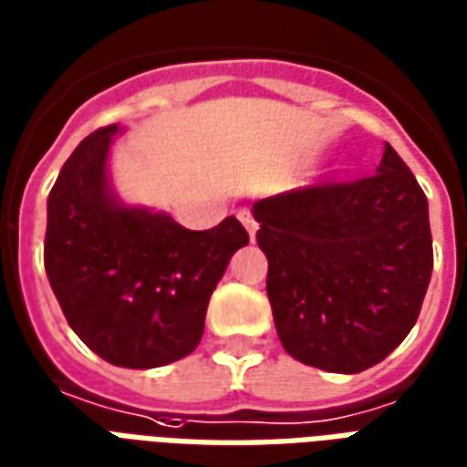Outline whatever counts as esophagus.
Segmentation results:
<instances>
[{"mask_svg": "<svg viewBox=\"0 0 467 467\" xmlns=\"http://www.w3.org/2000/svg\"><path fill=\"white\" fill-rule=\"evenodd\" d=\"M238 221H241V223H244V226H246L248 236H251V238L256 236V231H258V221L254 219V213H251V211H248V209H241V211H238Z\"/></svg>", "mask_w": 467, "mask_h": 467, "instance_id": "obj_1", "label": "esophagus"}]
</instances>
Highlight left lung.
I'll return each mask as SVG.
<instances>
[{"instance_id":"obj_1","label":"left lung","mask_w":467,"mask_h":467,"mask_svg":"<svg viewBox=\"0 0 467 467\" xmlns=\"http://www.w3.org/2000/svg\"><path fill=\"white\" fill-rule=\"evenodd\" d=\"M266 294L288 356L360 373L398 348L433 274L428 199L386 144L380 166L254 203Z\"/></svg>"}]
</instances>
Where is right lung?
<instances>
[{
    "mask_svg": "<svg viewBox=\"0 0 467 467\" xmlns=\"http://www.w3.org/2000/svg\"><path fill=\"white\" fill-rule=\"evenodd\" d=\"M117 126L97 129L61 166L47 201L44 268L71 331L121 368H156L189 356L209 298L246 246L234 216L189 231L166 213L119 206L107 154Z\"/></svg>",
    "mask_w": 467,
    "mask_h": 467,
    "instance_id": "obj_1",
    "label": "right lung"
}]
</instances>
